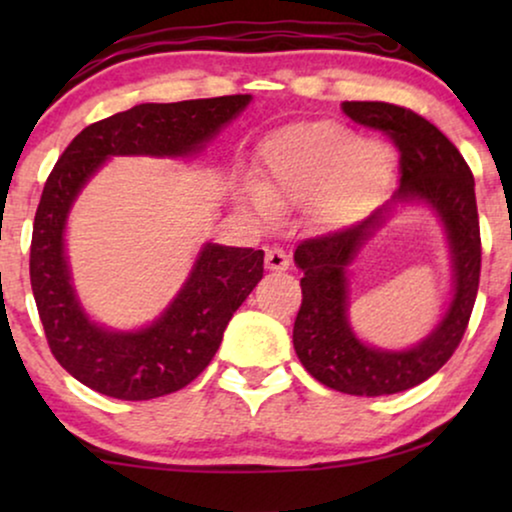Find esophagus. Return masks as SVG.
Masks as SVG:
<instances>
[{"mask_svg": "<svg viewBox=\"0 0 512 512\" xmlns=\"http://www.w3.org/2000/svg\"><path fill=\"white\" fill-rule=\"evenodd\" d=\"M291 265V256L284 249L270 247L265 251V268L268 270H286Z\"/></svg>", "mask_w": 512, "mask_h": 512, "instance_id": "obj_1", "label": "esophagus"}]
</instances>
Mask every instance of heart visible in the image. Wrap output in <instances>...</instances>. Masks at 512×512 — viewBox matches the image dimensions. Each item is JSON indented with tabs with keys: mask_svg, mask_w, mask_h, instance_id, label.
Segmentation results:
<instances>
[{
	"mask_svg": "<svg viewBox=\"0 0 512 512\" xmlns=\"http://www.w3.org/2000/svg\"><path fill=\"white\" fill-rule=\"evenodd\" d=\"M265 184L251 188L256 212L272 214L275 205L310 202L324 196V209L342 216L366 202L387 179L389 151L361 144L347 125L335 121L298 123L279 130L263 146Z\"/></svg>",
	"mask_w": 512,
	"mask_h": 512,
	"instance_id": "b5f03b06",
	"label": "heart"
}]
</instances>
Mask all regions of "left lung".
<instances>
[{"label":"left lung","instance_id":"obj_1","mask_svg":"<svg viewBox=\"0 0 512 512\" xmlns=\"http://www.w3.org/2000/svg\"><path fill=\"white\" fill-rule=\"evenodd\" d=\"M342 109L352 121L391 139L401 186L389 205L375 209L368 219L298 244L293 261L303 270V303L293 324V347L307 373L326 387L352 396L398 394L438 373L466 333L482 263L475 181L457 146L412 109L389 102H345ZM412 197L429 201L446 223L458 279L455 300L422 346L408 353H382L356 341L346 324L344 268L381 225L390 205Z\"/></svg>","mask_w":512,"mask_h":512}]
</instances>
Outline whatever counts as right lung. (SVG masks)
I'll return each mask as SVG.
<instances>
[{"instance_id": "obj_1", "label": "right lung", "mask_w": 512, "mask_h": 512, "mask_svg": "<svg viewBox=\"0 0 512 512\" xmlns=\"http://www.w3.org/2000/svg\"><path fill=\"white\" fill-rule=\"evenodd\" d=\"M249 95L137 104L83 128L48 174L32 226L30 282L55 361L86 387L121 401L184 389L214 359L233 312L263 277V251L207 244L177 300L139 333L90 324L76 303L62 247L69 207L109 156H186L198 151Z\"/></svg>"}]
</instances>
